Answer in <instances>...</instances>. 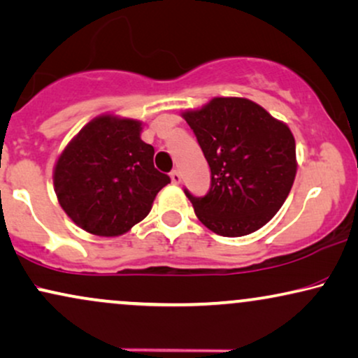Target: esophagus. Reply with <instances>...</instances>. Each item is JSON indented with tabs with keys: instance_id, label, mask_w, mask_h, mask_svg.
<instances>
[{
	"instance_id": "34e87169",
	"label": "esophagus",
	"mask_w": 358,
	"mask_h": 358,
	"mask_svg": "<svg viewBox=\"0 0 358 358\" xmlns=\"http://www.w3.org/2000/svg\"><path fill=\"white\" fill-rule=\"evenodd\" d=\"M170 178H171V183H175V185H180V182H182V175H180L178 170L171 171Z\"/></svg>"
}]
</instances>
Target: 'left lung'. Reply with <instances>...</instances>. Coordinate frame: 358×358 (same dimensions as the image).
<instances>
[{
  "mask_svg": "<svg viewBox=\"0 0 358 358\" xmlns=\"http://www.w3.org/2000/svg\"><path fill=\"white\" fill-rule=\"evenodd\" d=\"M182 117L211 170L205 196L185 189L198 220L226 238L257 231L279 211L296 178L291 129L243 97H215Z\"/></svg>",
  "mask_w": 358,
  "mask_h": 358,
  "instance_id": "obj_1",
  "label": "left lung"
}]
</instances>
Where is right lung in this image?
<instances>
[{"mask_svg":"<svg viewBox=\"0 0 358 358\" xmlns=\"http://www.w3.org/2000/svg\"><path fill=\"white\" fill-rule=\"evenodd\" d=\"M142 122L103 114L67 143L54 166V192L66 215L96 236H120L150 213L170 176L153 166Z\"/></svg>","mask_w":358,"mask_h":358,"instance_id":"1","label":"right lung"}]
</instances>
